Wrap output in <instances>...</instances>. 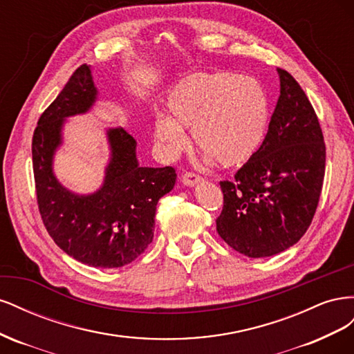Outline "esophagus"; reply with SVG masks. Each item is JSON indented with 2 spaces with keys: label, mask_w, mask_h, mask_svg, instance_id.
Returning a JSON list of instances; mask_svg holds the SVG:
<instances>
[{
  "label": "esophagus",
  "mask_w": 354,
  "mask_h": 354,
  "mask_svg": "<svg viewBox=\"0 0 354 354\" xmlns=\"http://www.w3.org/2000/svg\"><path fill=\"white\" fill-rule=\"evenodd\" d=\"M201 180H202V177L196 173H192V171H186V173L181 176V181H183V185H186V186H195L199 183Z\"/></svg>",
  "instance_id": "obj_1"
}]
</instances>
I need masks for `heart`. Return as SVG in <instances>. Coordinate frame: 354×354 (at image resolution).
I'll return each mask as SVG.
<instances>
[{"instance_id": "b5f03b06", "label": "heart", "mask_w": 354, "mask_h": 354, "mask_svg": "<svg viewBox=\"0 0 354 354\" xmlns=\"http://www.w3.org/2000/svg\"><path fill=\"white\" fill-rule=\"evenodd\" d=\"M171 116L155 118V136L165 151L187 146L183 128L196 145L224 167L251 160L269 127V99L252 77L232 72H195L181 80L168 99Z\"/></svg>"}]
</instances>
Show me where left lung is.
I'll return each mask as SVG.
<instances>
[{
  "label": "left lung",
  "mask_w": 354,
  "mask_h": 354,
  "mask_svg": "<svg viewBox=\"0 0 354 354\" xmlns=\"http://www.w3.org/2000/svg\"><path fill=\"white\" fill-rule=\"evenodd\" d=\"M263 145L233 181H220V238L251 259L279 254L312 224L325 177L326 147L312 103L285 69Z\"/></svg>",
  "instance_id": "1"
}]
</instances>
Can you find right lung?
<instances>
[{
  "instance_id": "1",
  "label": "right lung",
  "mask_w": 354,
  "mask_h": 354,
  "mask_svg": "<svg viewBox=\"0 0 354 354\" xmlns=\"http://www.w3.org/2000/svg\"><path fill=\"white\" fill-rule=\"evenodd\" d=\"M90 66L81 65L42 112L32 137L37 202L42 223L60 250L91 267L134 261L153 239L158 201L176 185L173 167H140L136 140L124 128L108 131L112 158L100 190L77 196L53 176L51 160L65 118L87 112L95 100Z\"/></svg>"
}]
</instances>
